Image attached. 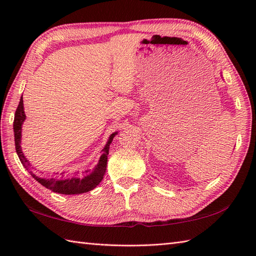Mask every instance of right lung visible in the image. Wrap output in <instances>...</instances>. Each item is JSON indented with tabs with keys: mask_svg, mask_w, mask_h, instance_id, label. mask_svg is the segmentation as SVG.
<instances>
[{
	"mask_svg": "<svg viewBox=\"0 0 256 256\" xmlns=\"http://www.w3.org/2000/svg\"><path fill=\"white\" fill-rule=\"evenodd\" d=\"M26 118L25 112H24V103H23V96H20V100L18 103V106L16 108L15 116H14V138H15V148L16 153L18 155V158L22 164L26 168V170L32 176V178L40 182L42 186L47 189H50L54 192L62 194H79L84 192H88L90 190L94 189L98 184L101 182L103 176L106 174V162H108V148H110V144L112 143L113 138L116 136L118 132H114L110 135L108 142L102 150V155L99 160V162L94 166L92 170H86L82 174H74L72 176H62V177H40L35 175L34 172L30 170V164L28 160L24 156L23 152L20 148V138H22V125H23Z\"/></svg>",
	"mask_w": 256,
	"mask_h": 256,
	"instance_id": "1",
	"label": "right lung"
}]
</instances>
